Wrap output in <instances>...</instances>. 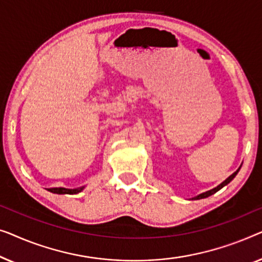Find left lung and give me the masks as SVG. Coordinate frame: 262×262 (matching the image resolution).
<instances>
[{
  "label": "left lung",
  "instance_id": "left-lung-1",
  "mask_svg": "<svg viewBox=\"0 0 262 262\" xmlns=\"http://www.w3.org/2000/svg\"><path fill=\"white\" fill-rule=\"evenodd\" d=\"M240 168H241V166L238 167L236 171H235L233 174L231 176H229L228 177V178L224 180V182H222L220 184V185H217L216 187H213V189H211V190H209V191H205V192H203V193H201V194H198V196H196V197H192L191 198V200H193V201H197V200H202V198H206V197H209V196H211V194H213V193H216L217 191H220L221 189H222V187H224L226 185H228V184H229L231 180H233L235 177H236V174L238 173V171H240Z\"/></svg>",
  "mask_w": 262,
  "mask_h": 262
}]
</instances>
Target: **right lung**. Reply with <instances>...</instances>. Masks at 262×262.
<instances>
[{"instance_id": "right-lung-1", "label": "right lung", "mask_w": 262, "mask_h": 262, "mask_svg": "<svg viewBox=\"0 0 262 262\" xmlns=\"http://www.w3.org/2000/svg\"><path fill=\"white\" fill-rule=\"evenodd\" d=\"M85 186L77 187V189H66V187H51V189H47L50 192L57 193V194H76L82 192Z\"/></svg>"}]
</instances>
